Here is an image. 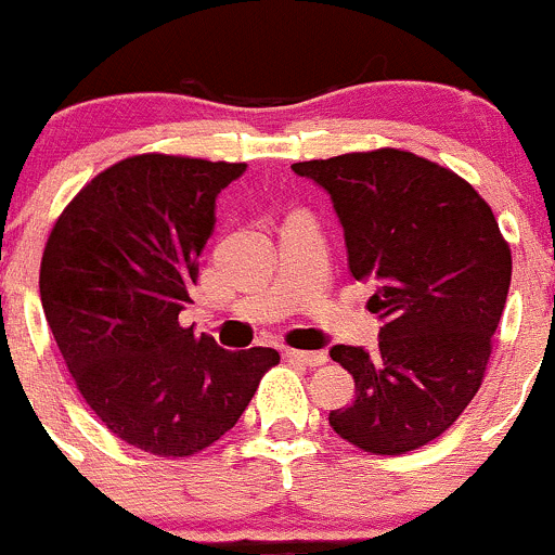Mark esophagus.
<instances>
[{
    "mask_svg": "<svg viewBox=\"0 0 555 555\" xmlns=\"http://www.w3.org/2000/svg\"><path fill=\"white\" fill-rule=\"evenodd\" d=\"M283 356L301 366H323L328 361V356L323 353V350H285Z\"/></svg>",
    "mask_w": 555,
    "mask_h": 555,
    "instance_id": "1",
    "label": "esophagus"
}]
</instances>
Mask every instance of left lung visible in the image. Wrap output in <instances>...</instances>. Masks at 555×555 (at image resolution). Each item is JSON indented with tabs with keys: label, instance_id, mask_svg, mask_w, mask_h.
<instances>
[{
	"label": "left lung",
	"instance_id": "8db88e82",
	"mask_svg": "<svg viewBox=\"0 0 555 555\" xmlns=\"http://www.w3.org/2000/svg\"><path fill=\"white\" fill-rule=\"evenodd\" d=\"M332 196L366 307L383 321L375 350H328L356 399L328 413L343 440L399 456L437 440L480 388L507 301L513 256L491 207L451 169L399 147L291 164Z\"/></svg>",
	"mask_w": 555,
	"mask_h": 555
}]
</instances>
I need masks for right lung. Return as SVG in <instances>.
I'll return each instance as SVG.
<instances>
[{"mask_svg":"<svg viewBox=\"0 0 555 555\" xmlns=\"http://www.w3.org/2000/svg\"><path fill=\"white\" fill-rule=\"evenodd\" d=\"M245 164L142 153L99 172L46 243L40 299L86 404L118 440L185 459L221 440L278 350H223L178 321L216 196Z\"/></svg>","mask_w":555,"mask_h":555,"instance_id":"add662e5","label":"right lung"}]
</instances>
